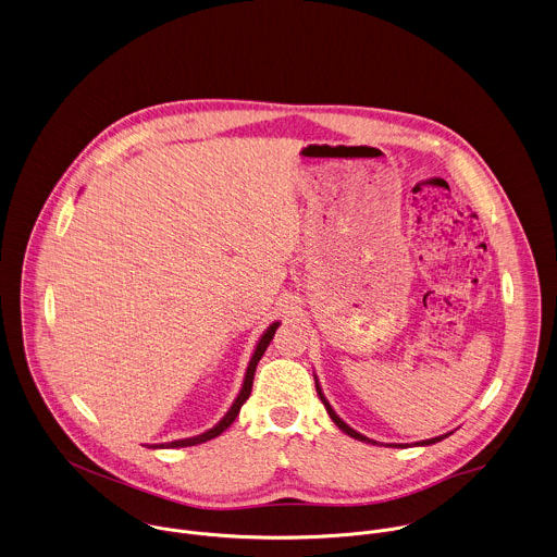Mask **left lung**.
I'll return each mask as SVG.
<instances>
[{
	"label": "left lung",
	"mask_w": 557,
	"mask_h": 557,
	"mask_svg": "<svg viewBox=\"0 0 557 557\" xmlns=\"http://www.w3.org/2000/svg\"><path fill=\"white\" fill-rule=\"evenodd\" d=\"M317 393H319V397H321V401H323V406H325V410H327V414H330V417H332V421H334V423H336V425H338V430H343V432H345V434H349V436H351V438H356V441H362V443H373V441H369V438H367V436H362V434H358V432H356V430H351V428H349V425H347V423H343V421H341V419H338V414H336V412H334V410H332V406H330V404H327V399H325V397H323V393H321V388H319V384H317ZM438 441H443V438H430V441H423V443H421V445H434V443H438ZM373 445H375V443H373ZM395 447H397V445H395ZM399 447H401V445H399Z\"/></svg>",
	"instance_id": "1"
}]
</instances>
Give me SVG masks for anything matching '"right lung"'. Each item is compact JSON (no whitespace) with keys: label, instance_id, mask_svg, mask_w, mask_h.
Here are the masks:
<instances>
[{"label":"right lung","instance_id":"obj_1","mask_svg":"<svg viewBox=\"0 0 557 557\" xmlns=\"http://www.w3.org/2000/svg\"><path fill=\"white\" fill-rule=\"evenodd\" d=\"M277 325L280 323H273L267 332H264V336L260 338V343H258V347H256V351H253V356H251V362H249V367H247V375H245V384H243V391H240V395L236 397V401H234V406L230 408V412L212 428V430H208V432H203V434H199V436H193V438H184V441H173V443H166V445H160L162 449H177V447H193V445H199V443H206V441H210V438H216L219 434H223L232 423H234V419L238 417V412H240V406L249 399V395H251V386H253V375H256V367H258V362H260V358H262V354L267 351V347H269V343L273 341V336H275V330H277Z\"/></svg>","mask_w":557,"mask_h":557}]
</instances>
